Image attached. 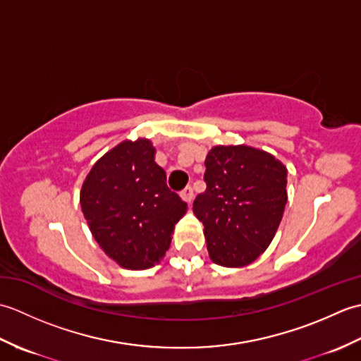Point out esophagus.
<instances>
[{"label": "esophagus", "instance_id": "esophagus-1", "mask_svg": "<svg viewBox=\"0 0 361 361\" xmlns=\"http://www.w3.org/2000/svg\"><path fill=\"white\" fill-rule=\"evenodd\" d=\"M180 197L183 198V200H185L186 203H190V202H192L194 200V190H192V188H185V189H183L181 190V192H180Z\"/></svg>", "mask_w": 361, "mask_h": 361}]
</instances>
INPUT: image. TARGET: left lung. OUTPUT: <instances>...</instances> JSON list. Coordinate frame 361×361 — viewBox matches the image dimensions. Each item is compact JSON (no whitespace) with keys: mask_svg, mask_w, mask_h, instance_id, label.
<instances>
[{"mask_svg":"<svg viewBox=\"0 0 361 361\" xmlns=\"http://www.w3.org/2000/svg\"><path fill=\"white\" fill-rule=\"evenodd\" d=\"M206 190L194 200L214 264L242 268L271 243L287 203V167L250 145H216L206 155Z\"/></svg>","mask_w":361,"mask_h":361,"instance_id":"obj_1","label":"left lung"}]
</instances>
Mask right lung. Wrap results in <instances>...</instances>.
Listing matches in <instances>:
<instances>
[{
	"mask_svg": "<svg viewBox=\"0 0 361 361\" xmlns=\"http://www.w3.org/2000/svg\"><path fill=\"white\" fill-rule=\"evenodd\" d=\"M155 153L147 137L122 141L96 161L80 189L82 212L94 240L127 270L159 264L188 211L167 188Z\"/></svg>",
	"mask_w": 361,
	"mask_h": 361,
	"instance_id": "add662e5",
	"label": "right lung"
}]
</instances>
